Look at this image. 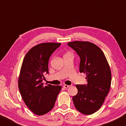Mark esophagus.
Masks as SVG:
<instances>
[{
  "mask_svg": "<svg viewBox=\"0 0 126 126\" xmlns=\"http://www.w3.org/2000/svg\"><path fill=\"white\" fill-rule=\"evenodd\" d=\"M68 87H69V86L67 85H63V88H65V89L68 88Z\"/></svg>",
  "mask_w": 126,
  "mask_h": 126,
  "instance_id": "1",
  "label": "esophagus"
}]
</instances>
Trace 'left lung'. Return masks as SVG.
Returning <instances> with one entry per match:
<instances>
[{
  "label": "left lung",
  "instance_id": "left-lung-1",
  "mask_svg": "<svg viewBox=\"0 0 126 126\" xmlns=\"http://www.w3.org/2000/svg\"><path fill=\"white\" fill-rule=\"evenodd\" d=\"M68 45L80 58V72L86 74L87 85H76L78 93L72 97L75 107L85 115H91L102 106L111 85L110 66L101 49L87 41H74Z\"/></svg>",
  "mask_w": 126,
  "mask_h": 126
}]
</instances>
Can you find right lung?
Returning a JSON list of instances; mask_svg holds the SVG:
<instances>
[{
  "instance_id": "add662e5",
  "label": "right lung",
  "mask_w": 126,
  "mask_h": 126,
  "mask_svg": "<svg viewBox=\"0 0 126 126\" xmlns=\"http://www.w3.org/2000/svg\"><path fill=\"white\" fill-rule=\"evenodd\" d=\"M60 43H47L33 47L25 55L18 80V87L25 105L37 115L47 113L54 107L61 86L44 85L43 78L49 74L50 56Z\"/></svg>"
}]
</instances>
